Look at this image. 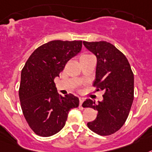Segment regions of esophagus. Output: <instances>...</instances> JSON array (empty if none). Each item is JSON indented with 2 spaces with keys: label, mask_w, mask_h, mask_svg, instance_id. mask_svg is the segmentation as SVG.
Returning <instances> with one entry per match:
<instances>
[{
  "label": "esophagus",
  "mask_w": 152,
  "mask_h": 152,
  "mask_svg": "<svg viewBox=\"0 0 152 152\" xmlns=\"http://www.w3.org/2000/svg\"><path fill=\"white\" fill-rule=\"evenodd\" d=\"M84 101H85V98L82 97V96H80V97H79V102H80V106H81V105H82V103H83Z\"/></svg>",
  "instance_id": "1"
}]
</instances>
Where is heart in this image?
Masks as SVG:
<instances>
[{
	"label": "heart",
	"mask_w": 152,
	"mask_h": 152,
	"mask_svg": "<svg viewBox=\"0 0 152 152\" xmlns=\"http://www.w3.org/2000/svg\"><path fill=\"white\" fill-rule=\"evenodd\" d=\"M91 56V55L88 54V53H84V54H82L81 56V58H83V57H86V56Z\"/></svg>",
	"instance_id": "obj_1"
}]
</instances>
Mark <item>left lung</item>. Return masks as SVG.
<instances>
[{
	"mask_svg": "<svg viewBox=\"0 0 152 152\" xmlns=\"http://www.w3.org/2000/svg\"><path fill=\"white\" fill-rule=\"evenodd\" d=\"M86 48L97 57L96 91L103 90V100L96 104L86 99L83 107L98 111L95 120L88 123V127L101 136H109L118 131L128 117L134 100V73L125 55L106 41L86 42Z\"/></svg>",
	"mask_w": 152,
	"mask_h": 152,
	"instance_id": "left-lung-1",
	"label": "left lung"
}]
</instances>
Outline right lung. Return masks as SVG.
<instances>
[{"label":"right lung","instance_id":"obj_1","mask_svg":"<svg viewBox=\"0 0 152 152\" xmlns=\"http://www.w3.org/2000/svg\"><path fill=\"white\" fill-rule=\"evenodd\" d=\"M82 41L53 40L39 46L22 70L18 90L22 113L35 134L50 137L64 126L69 111L79 105L72 94L57 92L54 78L81 50Z\"/></svg>","mask_w":152,"mask_h":152}]
</instances>
